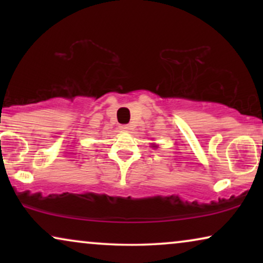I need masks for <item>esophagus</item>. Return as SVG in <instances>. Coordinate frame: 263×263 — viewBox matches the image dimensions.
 Instances as JSON below:
<instances>
[{"mask_svg":"<svg viewBox=\"0 0 263 263\" xmlns=\"http://www.w3.org/2000/svg\"><path fill=\"white\" fill-rule=\"evenodd\" d=\"M120 129L122 132H129V129H130V125H128V124H122L121 127H120Z\"/></svg>","mask_w":263,"mask_h":263,"instance_id":"1","label":"esophagus"}]
</instances>
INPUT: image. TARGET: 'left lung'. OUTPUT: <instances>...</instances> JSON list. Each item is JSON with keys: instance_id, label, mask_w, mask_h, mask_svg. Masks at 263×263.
<instances>
[{"instance_id": "8db88e82", "label": "left lung", "mask_w": 263, "mask_h": 263, "mask_svg": "<svg viewBox=\"0 0 263 263\" xmlns=\"http://www.w3.org/2000/svg\"><path fill=\"white\" fill-rule=\"evenodd\" d=\"M152 147H157V146H156V145H153V146H152Z\"/></svg>"}]
</instances>
